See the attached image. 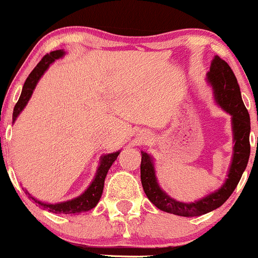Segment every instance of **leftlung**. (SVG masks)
I'll return each mask as SVG.
<instances>
[{
    "instance_id": "left-lung-1",
    "label": "left lung",
    "mask_w": 258,
    "mask_h": 258,
    "mask_svg": "<svg viewBox=\"0 0 258 258\" xmlns=\"http://www.w3.org/2000/svg\"><path fill=\"white\" fill-rule=\"evenodd\" d=\"M207 81L212 86L216 103L232 115L233 158L223 185L194 203L174 200L160 188L152 156L142 152L141 180L148 199L162 211L183 217L205 215L223 205L238 185L250 158V115L241 99L240 87L233 70L218 55L212 59Z\"/></svg>"
}]
</instances>
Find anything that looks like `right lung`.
<instances>
[{
    "label": "right lung",
    "instance_id": "1",
    "mask_svg": "<svg viewBox=\"0 0 258 258\" xmlns=\"http://www.w3.org/2000/svg\"><path fill=\"white\" fill-rule=\"evenodd\" d=\"M64 54L65 52L63 49H58V51H53L51 53H48V54H46L42 59H41L40 63H38L36 67H35V69L30 73V75H29L28 79L25 80L24 86H23L22 94H20L19 100H18L16 106H14L13 122L17 120L18 115H19L23 109L25 108V105L28 104L32 92H34L35 87H36L38 80L41 79V76L43 75L44 72L48 69L49 64H52L55 59L64 57ZM119 154H120V150L119 152L106 154V155H103L102 158H100L99 167L98 170H97L96 176H94V178L92 180L90 186H88V188L86 189L80 197L75 198V199L68 200V201H64V203H59V204H47L35 199V198L32 197L28 190H25V194H28L29 198L34 200L38 206L43 207V209H46L47 211L53 212V214L69 215V214H80V212L88 211V210L96 207L97 204H98L100 197H102L103 188H104V180H105L106 173H108L109 168L111 167V165L114 164V161L116 160L117 156H119Z\"/></svg>",
    "mask_w": 258,
    "mask_h": 258
}]
</instances>
